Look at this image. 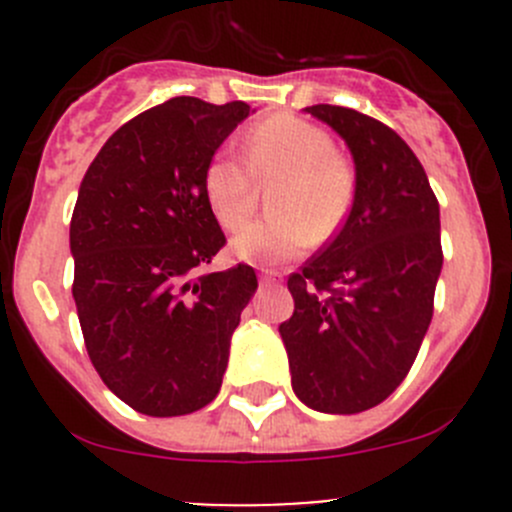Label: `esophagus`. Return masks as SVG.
Masks as SVG:
<instances>
[{
	"label": "esophagus",
	"mask_w": 512,
	"mask_h": 512,
	"mask_svg": "<svg viewBox=\"0 0 512 512\" xmlns=\"http://www.w3.org/2000/svg\"><path fill=\"white\" fill-rule=\"evenodd\" d=\"M275 272H272V270H262L260 272V282H262V285H270V282H275Z\"/></svg>",
	"instance_id": "obj_1"
}]
</instances>
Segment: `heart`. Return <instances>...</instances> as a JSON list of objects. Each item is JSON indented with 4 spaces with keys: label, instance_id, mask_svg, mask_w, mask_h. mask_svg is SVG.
<instances>
[{
    "label": "heart",
    "instance_id": "heart-1",
    "mask_svg": "<svg viewBox=\"0 0 512 512\" xmlns=\"http://www.w3.org/2000/svg\"><path fill=\"white\" fill-rule=\"evenodd\" d=\"M247 165L220 153L205 168V198L225 230H237L257 208L260 185H272V218L242 227L232 252L245 262H280L309 240L327 242L354 205L356 173L332 136L297 116H272L245 136Z\"/></svg>",
    "mask_w": 512,
    "mask_h": 512
}]
</instances>
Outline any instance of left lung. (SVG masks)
<instances>
[{
  "mask_svg": "<svg viewBox=\"0 0 512 512\" xmlns=\"http://www.w3.org/2000/svg\"><path fill=\"white\" fill-rule=\"evenodd\" d=\"M349 146L356 195L347 223L302 272L280 324L292 389L322 414H359L389 399L416 361L443 265L441 213L404 138L354 108H304Z\"/></svg>",
  "mask_w": 512,
  "mask_h": 512,
  "instance_id": "left-lung-1",
  "label": "left lung"
}]
</instances>
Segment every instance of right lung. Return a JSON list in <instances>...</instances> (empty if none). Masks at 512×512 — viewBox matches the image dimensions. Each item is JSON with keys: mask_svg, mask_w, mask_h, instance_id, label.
<instances>
[{"mask_svg": "<svg viewBox=\"0 0 512 512\" xmlns=\"http://www.w3.org/2000/svg\"><path fill=\"white\" fill-rule=\"evenodd\" d=\"M250 113L175 96L123 123L81 180L71 292L91 364L138 414H193L223 384L257 277L250 265L200 272L225 245L205 168Z\"/></svg>", "mask_w": 512, "mask_h": 512, "instance_id": "obj_1", "label": "right lung"}]
</instances>
